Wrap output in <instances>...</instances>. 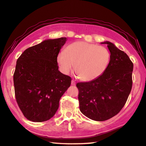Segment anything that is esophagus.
Listing matches in <instances>:
<instances>
[{
	"instance_id": "esophagus-1",
	"label": "esophagus",
	"mask_w": 146,
	"mask_h": 146,
	"mask_svg": "<svg viewBox=\"0 0 146 146\" xmlns=\"http://www.w3.org/2000/svg\"><path fill=\"white\" fill-rule=\"evenodd\" d=\"M71 85H74V86H75V85H76V82H75V81H74V80L72 81V82H71Z\"/></svg>"
}]
</instances>
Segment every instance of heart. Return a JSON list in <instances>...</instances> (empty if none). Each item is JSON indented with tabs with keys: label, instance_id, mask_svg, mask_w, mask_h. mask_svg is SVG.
Wrapping results in <instances>:
<instances>
[{
	"label": "heart",
	"instance_id": "1",
	"mask_svg": "<svg viewBox=\"0 0 146 146\" xmlns=\"http://www.w3.org/2000/svg\"><path fill=\"white\" fill-rule=\"evenodd\" d=\"M110 60V54L105 47L84 41L71 43L57 58L64 73H68L74 65L76 76L83 81H92L101 76L108 67Z\"/></svg>",
	"mask_w": 146,
	"mask_h": 146
}]
</instances>
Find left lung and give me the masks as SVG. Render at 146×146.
<instances>
[{"instance_id": "1", "label": "left lung", "mask_w": 146, "mask_h": 146, "mask_svg": "<svg viewBox=\"0 0 146 146\" xmlns=\"http://www.w3.org/2000/svg\"><path fill=\"white\" fill-rule=\"evenodd\" d=\"M110 60L101 76L89 82L78 83L81 113L94 121H104L116 115L126 104L132 88L133 64L124 51L105 42Z\"/></svg>"}]
</instances>
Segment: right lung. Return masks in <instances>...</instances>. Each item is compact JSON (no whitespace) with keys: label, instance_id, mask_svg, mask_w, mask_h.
Masks as SVG:
<instances>
[{"label":"right lung","instance_id":"add662e5","mask_svg":"<svg viewBox=\"0 0 146 146\" xmlns=\"http://www.w3.org/2000/svg\"><path fill=\"white\" fill-rule=\"evenodd\" d=\"M66 38L45 40L24 51L13 74L15 94L27 119L43 122L54 115L72 79L58 70L57 57Z\"/></svg>","mask_w":146,"mask_h":146}]
</instances>
